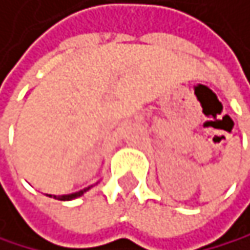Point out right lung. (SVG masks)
<instances>
[{
  "label": "right lung",
  "instance_id": "obj_1",
  "mask_svg": "<svg viewBox=\"0 0 250 250\" xmlns=\"http://www.w3.org/2000/svg\"><path fill=\"white\" fill-rule=\"evenodd\" d=\"M98 184V183H97ZM95 186V184H92V186H87V188H84V189H81V190H78V192H73V193H67V195H49L47 193V197H53V198H57V200H61V201H70V200H75V198H78V197H81V195H84L89 189H92Z\"/></svg>",
  "mask_w": 250,
  "mask_h": 250
}]
</instances>
